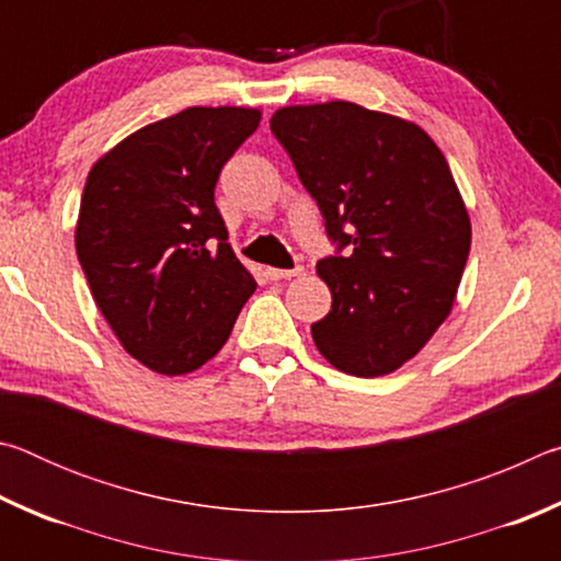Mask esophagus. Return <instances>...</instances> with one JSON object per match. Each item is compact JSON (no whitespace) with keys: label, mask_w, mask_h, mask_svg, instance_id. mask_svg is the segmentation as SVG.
<instances>
[{"label":"esophagus","mask_w":561,"mask_h":561,"mask_svg":"<svg viewBox=\"0 0 561 561\" xmlns=\"http://www.w3.org/2000/svg\"><path fill=\"white\" fill-rule=\"evenodd\" d=\"M301 272H304V267H299V264H297V267H291V270H274V267H267V272H264V274H267V277H270L272 282H279V279L299 277Z\"/></svg>","instance_id":"34e87169"}]
</instances>
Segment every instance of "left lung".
I'll use <instances>...</instances> for the list:
<instances>
[{
	"label": "left lung",
	"mask_w": 561,
	"mask_h": 561,
	"mask_svg": "<svg viewBox=\"0 0 561 561\" xmlns=\"http://www.w3.org/2000/svg\"><path fill=\"white\" fill-rule=\"evenodd\" d=\"M270 128L336 244L317 262L331 289L317 348L351 376L396 371L450 314L468 262L448 160L415 123L348 101L279 108Z\"/></svg>",
	"instance_id": "left-lung-1"
}]
</instances>
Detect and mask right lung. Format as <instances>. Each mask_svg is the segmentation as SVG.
<instances>
[{
	"label": "right lung",
	"instance_id": "obj_1",
	"mask_svg": "<svg viewBox=\"0 0 561 561\" xmlns=\"http://www.w3.org/2000/svg\"><path fill=\"white\" fill-rule=\"evenodd\" d=\"M257 126L254 108L193 106L91 168L76 254L113 334L150 371L201 368L257 289L215 205L222 165Z\"/></svg>",
	"mask_w": 561,
	"mask_h": 561
}]
</instances>
